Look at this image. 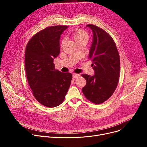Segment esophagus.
<instances>
[{"label":"esophagus","instance_id":"34e87169","mask_svg":"<svg viewBox=\"0 0 147 147\" xmlns=\"http://www.w3.org/2000/svg\"><path fill=\"white\" fill-rule=\"evenodd\" d=\"M79 76H80V74H76V73H73V78H74V79L79 78Z\"/></svg>","mask_w":147,"mask_h":147}]
</instances>
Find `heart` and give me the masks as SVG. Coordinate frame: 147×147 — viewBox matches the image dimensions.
I'll use <instances>...</instances> for the list:
<instances>
[{
  "label": "heart",
  "mask_w": 147,
  "mask_h": 147,
  "mask_svg": "<svg viewBox=\"0 0 147 147\" xmlns=\"http://www.w3.org/2000/svg\"><path fill=\"white\" fill-rule=\"evenodd\" d=\"M72 36L74 38V41L77 43H79L82 41H88V35L86 32L81 29H76L72 33ZM64 42V39L61 42V45L63 46Z\"/></svg>",
  "instance_id": "1"
}]
</instances>
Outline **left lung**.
I'll use <instances>...</instances> for the list:
<instances>
[{
  "mask_svg": "<svg viewBox=\"0 0 147 147\" xmlns=\"http://www.w3.org/2000/svg\"><path fill=\"white\" fill-rule=\"evenodd\" d=\"M93 32L89 58L95 74H82L86 86L82 88L85 97L94 104L103 103L111 97L117 88L120 76V57L111 36L93 24H88Z\"/></svg>",
  "mask_w": 147,
  "mask_h": 147,
  "instance_id": "1",
  "label": "left lung"
}]
</instances>
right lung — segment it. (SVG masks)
<instances>
[{"label":"right lung","instance_id":"right-lung-1","mask_svg":"<svg viewBox=\"0 0 147 147\" xmlns=\"http://www.w3.org/2000/svg\"><path fill=\"white\" fill-rule=\"evenodd\" d=\"M67 26L48 27L34 35L25 52V67L29 86L37 101L47 107L64 101L72 74L55 69L53 59L60 52L59 39Z\"/></svg>","mask_w":147,"mask_h":147}]
</instances>
